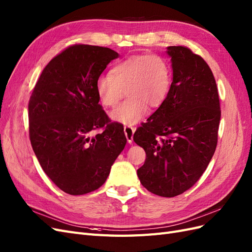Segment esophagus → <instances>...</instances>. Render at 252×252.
Here are the masks:
<instances>
[{
  "mask_svg": "<svg viewBox=\"0 0 252 252\" xmlns=\"http://www.w3.org/2000/svg\"><path fill=\"white\" fill-rule=\"evenodd\" d=\"M134 130H135V128L132 127V126H125L124 127V132H125V135H126V138H127V142L129 144H131L132 141H133Z\"/></svg>",
  "mask_w": 252,
  "mask_h": 252,
  "instance_id": "obj_1",
  "label": "esophagus"
}]
</instances>
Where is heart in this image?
Returning <instances> with one entry per match:
<instances>
[{
    "instance_id": "1",
    "label": "heart",
    "mask_w": 252,
    "mask_h": 252,
    "mask_svg": "<svg viewBox=\"0 0 252 252\" xmlns=\"http://www.w3.org/2000/svg\"><path fill=\"white\" fill-rule=\"evenodd\" d=\"M171 85V69L158 55L129 57L113 66L110 74L96 81V94L105 107H116L127 94L128 98L110 117L124 125H134L148 112L166 101Z\"/></svg>"
}]
</instances>
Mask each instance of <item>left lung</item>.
Instances as JSON below:
<instances>
[{
  "label": "left lung",
  "mask_w": 252,
  "mask_h": 252,
  "mask_svg": "<svg viewBox=\"0 0 252 252\" xmlns=\"http://www.w3.org/2000/svg\"><path fill=\"white\" fill-rule=\"evenodd\" d=\"M173 80L164 104L142 123L133 141L146 152L138 177L148 191L185 192L207 168L218 144L220 98L205 60L186 46H169Z\"/></svg>",
  "instance_id": "left-lung-1"
}]
</instances>
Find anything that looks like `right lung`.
<instances>
[{
    "mask_svg": "<svg viewBox=\"0 0 252 252\" xmlns=\"http://www.w3.org/2000/svg\"><path fill=\"white\" fill-rule=\"evenodd\" d=\"M118 57L107 47L73 44L46 65L30 95V143L44 172L68 194L100 188L126 145L123 125L111 122L96 94V81Z\"/></svg>",
    "mask_w": 252,
    "mask_h": 252,
    "instance_id": "add662e5",
    "label": "right lung"
}]
</instances>
